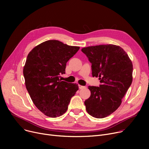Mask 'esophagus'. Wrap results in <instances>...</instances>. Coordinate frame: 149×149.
<instances>
[{
	"label": "esophagus",
	"mask_w": 149,
	"mask_h": 149,
	"mask_svg": "<svg viewBox=\"0 0 149 149\" xmlns=\"http://www.w3.org/2000/svg\"><path fill=\"white\" fill-rule=\"evenodd\" d=\"M79 88L80 89H83V88H84V86H83L79 84Z\"/></svg>",
	"instance_id": "esophagus-1"
}]
</instances>
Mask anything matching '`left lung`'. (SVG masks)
I'll list each match as a JSON object with an SVG mask.
<instances>
[{
	"label": "left lung",
	"instance_id": "1",
	"mask_svg": "<svg viewBox=\"0 0 149 149\" xmlns=\"http://www.w3.org/2000/svg\"><path fill=\"white\" fill-rule=\"evenodd\" d=\"M81 51L92 63V76L101 83L100 87H88L91 94L84 101L86 109L93 117L103 118L121 105L132 82V63L126 51L115 45L89 46Z\"/></svg>",
	"mask_w": 149,
	"mask_h": 149
}]
</instances>
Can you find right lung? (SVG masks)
<instances>
[{
	"label": "right lung",
	"instance_id": "obj_1",
	"mask_svg": "<svg viewBox=\"0 0 149 149\" xmlns=\"http://www.w3.org/2000/svg\"><path fill=\"white\" fill-rule=\"evenodd\" d=\"M80 47L51 40L38 45L27 56L23 76L26 89L39 111L51 118L64 114L71 98L79 90L76 83L59 80L66 63Z\"/></svg>",
	"mask_w": 149,
	"mask_h": 149
}]
</instances>
